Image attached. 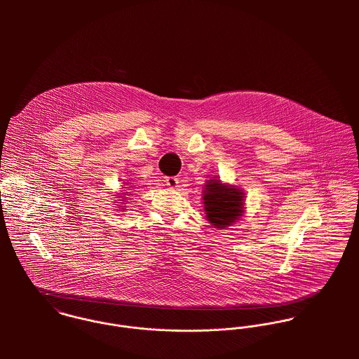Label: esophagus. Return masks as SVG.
I'll use <instances>...</instances> for the list:
<instances>
[{
  "label": "esophagus",
  "mask_w": 359,
  "mask_h": 359,
  "mask_svg": "<svg viewBox=\"0 0 359 359\" xmlns=\"http://www.w3.org/2000/svg\"><path fill=\"white\" fill-rule=\"evenodd\" d=\"M164 182H165V185H167L168 188H171V189L178 188V184H180L178 178H175V177H165V178H164Z\"/></svg>",
  "instance_id": "1"
}]
</instances>
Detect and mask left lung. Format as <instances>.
I'll list each match as a JSON object with an SVG mask.
<instances>
[{"mask_svg":"<svg viewBox=\"0 0 359 359\" xmlns=\"http://www.w3.org/2000/svg\"><path fill=\"white\" fill-rule=\"evenodd\" d=\"M245 194L228 184H222L219 178L212 177L207 181L203 191L205 218L214 226L225 229L236 222L243 214Z\"/></svg>","mask_w":359,"mask_h":359,"instance_id":"obj_1","label":"left lung"}]
</instances>
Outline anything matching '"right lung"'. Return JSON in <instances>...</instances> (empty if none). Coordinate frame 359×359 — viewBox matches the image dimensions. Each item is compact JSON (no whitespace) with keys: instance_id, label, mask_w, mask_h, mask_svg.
<instances>
[{"instance_id":"add662e5","label":"right lung","mask_w":359,"mask_h":359,"mask_svg":"<svg viewBox=\"0 0 359 359\" xmlns=\"http://www.w3.org/2000/svg\"><path fill=\"white\" fill-rule=\"evenodd\" d=\"M128 195H131L130 192H123V196H128ZM127 199H130V198H127Z\"/></svg>"}]
</instances>
